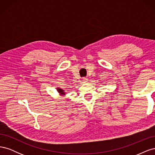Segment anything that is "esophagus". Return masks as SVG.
<instances>
[{"instance_id": "1", "label": "esophagus", "mask_w": 155, "mask_h": 155, "mask_svg": "<svg viewBox=\"0 0 155 155\" xmlns=\"http://www.w3.org/2000/svg\"><path fill=\"white\" fill-rule=\"evenodd\" d=\"M88 81V79L87 78H83V83H87Z\"/></svg>"}]
</instances>
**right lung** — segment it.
Segmentation results:
<instances>
[{"instance_id": "obj_1", "label": "right lung", "mask_w": 155, "mask_h": 155, "mask_svg": "<svg viewBox=\"0 0 155 155\" xmlns=\"http://www.w3.org/2000/svg\"><path fill=\"white\" fill-rule=\"evenodd\" d=\"M58 91L61 94H65L64 92V91H63V90H62V89L58 88Z\"/></svg>"}]
</instances>
